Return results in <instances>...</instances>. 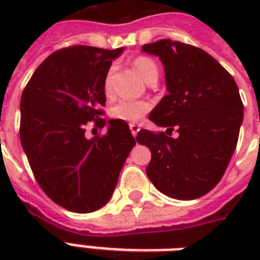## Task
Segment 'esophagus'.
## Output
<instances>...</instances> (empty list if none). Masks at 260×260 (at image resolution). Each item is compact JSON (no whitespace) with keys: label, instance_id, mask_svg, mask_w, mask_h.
Instances as JSON below:
<instances>
[{"label":"esophagus","instance_id":"1","mask_svg":"<svg viewBox=\"0 0 260 260\" xmlns=\"http://www.w3.org/2000/svg\"><path fill=\"white\" fill-rule=\"evenodd\" d=\"M129 129H131V132H132V135H134V136H136V135L139 134V131H140V125H139V124H135V122H132V124H129Z\"/></svg>","mask_w":260,"mask_h":260}]
</instances>
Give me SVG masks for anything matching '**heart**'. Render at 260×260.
<instances>
[{
    "mask_svg": "<svg viewBox=\"0 0 260 260\" xmlns=\"http://www.w3.org/2000/svg\"><path fill=\"white\" fill-rule=\"evenodd\" d=\"M135 70L138 71L139 75L142 77L144 81L150 78L151 75H158V66L155 64L152 59L146 58V56H140L134 62ZM106 93H109L112 89V70L108 73L104 82ZM151 109V104L144 100H121L117 104H114L110 109V114L117 120L128 122H138L140 121L144 114Z\"/></svg>",
    "mask_w": 260,
    "mask_h": 260,
    "instance_id": "b5f03b06",
    "label": "heart"
}]
</instances>
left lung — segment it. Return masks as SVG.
<instances>
[{
  "mask_svg": "<svg viewBox=\"0 0 260 260\" xmlns=\"http://www.w3.org/2000/svg\"><path fill=\"white\" fill-rule=\"evenodd\" d=\"M165 67L167 94L150 120L173 132L142 129L138 143L151 151L147 175L159 191L177 200L209 193L225 173L238 144L243 102L232 75L209 54L170 39L144 44ZM171 135V134H170Z\"/></svg>",
  "mask_w": 260,
  "mask_h": 260,
  "instance_id": "1",
  "label": "left lung"
}]
</instances>
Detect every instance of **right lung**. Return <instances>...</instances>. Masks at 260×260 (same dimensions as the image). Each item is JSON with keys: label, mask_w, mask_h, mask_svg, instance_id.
<instances>
[{"label": "right lung", "mask_w": 260, "mask_h": 260, "mask_svg": "<svg viewBox=\"0 0 260 260\" xmlns=\"http://www.w3.org/2000/svg\"><path fill=\"white\" fill-rule=\"evenodd\" d=\"M117 50L74 46L51 54L36 69L20 102V139L43 191L75 213H90L109 201L118 175L136 144L122 120L100 118L105 82ZM94 119L107 126L101 138H87Z\"/></svg>", "instance_id": "right-lung-1"}]
</instances>
